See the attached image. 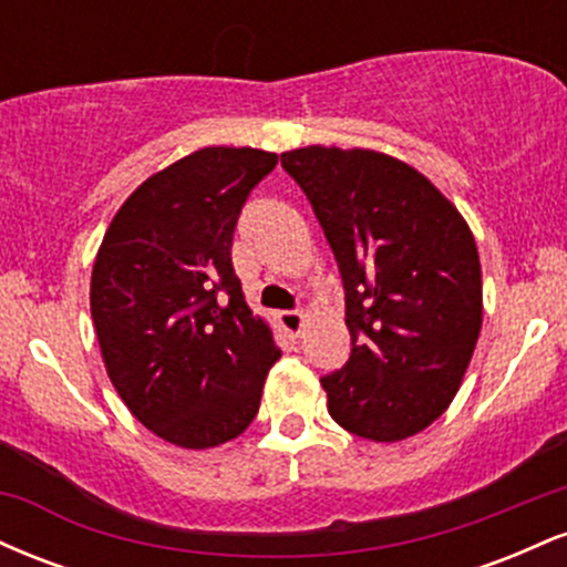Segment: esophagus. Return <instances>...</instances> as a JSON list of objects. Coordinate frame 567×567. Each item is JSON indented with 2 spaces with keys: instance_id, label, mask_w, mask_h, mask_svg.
I'll return each mask as SVG.
<instances>
[{
  "instance_id": "34e87169",
  "label": "esophagus",
  "mask_w": 567,
  "mask_h": 567,
  "mask_svg": "<svg viewBox=\"0 0 567 567\" xmlns=\"http://www.w3.org/2000/svg\"><path fill=\"white\" fill-rule=\"evenodd\" d=\"M277 320H279V328H282L285 333H290V336H301L306 317L301 315V311L290 309V311H279Z\"/></svg>"
}]
</instances>
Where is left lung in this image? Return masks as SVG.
Here are the masks:
<instances>
[{
    "label": "left lung",
    "mask_w": 567,
    "mask_h": 567,
    "mask_svg": "<svg viewBox=\"0 0 567 567\" xmlns=\"http://www.w3.org/2000/svg\"><path fill=\"white\" fill-rule=\"evenodd\" d=\"M282 167L315 207L347 292L351 354L324 375L338 426L413 437L445 413L483 328V271L453 202L408 162L303 146Z\"/></svg>",
    "instance_id": "8db88e82"
}]
</instances>
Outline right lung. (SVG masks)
Returning a JSON list of instances; mask_svg holds the SVG:
<instances>
[{"label": "right lung", "mask_w": 567, "mask_h": 567, "mask_svg": "<svg viewBox=\"0 0 567 567\" xmlns=\"http://www.w3.org/2000/svg\"><path fill=\"white\" fill-rule=\"evenodd\" d=\"M277 154L207 146L135 188L93 264L90 311L101 357L143 426L188 451L245 432L279 360L245 303L231 239Z\"/></svg>", "instance_id": "add662e5"}]
</instances>
